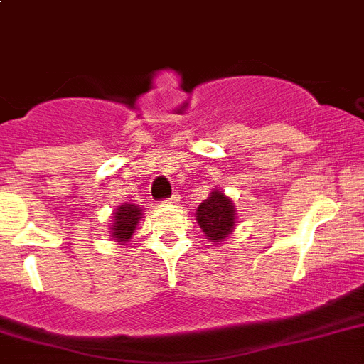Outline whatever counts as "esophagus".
I'll return each instance as SVG.
<instances>
[{
	"mask_svg": "<svg viewBox=\"0 0 364 364\" xmlns=\"http://www.w3.org/2000/svg\"><path fill=\"white\" fill-rule=\"evenodd\" d=\"M164 203H166V204H176V203H178V197H176V195H173V197L167 198V200H164Z\"/></svg>",
	"mask_w": 364,
	"mask_h": 364,
	"instance_id": "1",
	"label": "esophagus"
}]
</instances>
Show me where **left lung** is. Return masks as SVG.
<instances>
[{"instance_id": "1", "label": "left lung", "mask_w": 364, "mask_h": 364, "mask_svg": "<svg viewBox=\"0 0 364 364\" xmlns=\"http://www.w3.org/2000/svg\"><path fill=\"white\" fill-rule=\"evenodd\" d=\"M195 217L198 226L213 243H220L223 239L228 237L235 225L234 204L220 191H212V195L197 208Z\"/></svg>"}]
</instances>
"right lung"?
<instances>
[{
    "label": "right lung",
    "mask_w": 364,
    "mask_h": 364,
    "mask_svg": "<svg viewBox=\"0 0 364 364\" xmlns=\"http://www.w3.org/2000/svg\"><path fill=\"white\" fill-rule=\"evenodd\" d=\"M141 210L136 204H123L114 213V223H112V237L117 243H125L127 239L132 237L136 225H138Z\"/></svg>",
    "instance_id": "right-lung-1"
}]
</instances>
